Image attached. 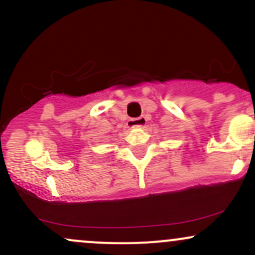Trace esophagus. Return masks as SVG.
<instances>
[{
    "label": "esophagus",
    "mask_w": 255,
    "mask_h": 255,
    "mask_svg": "<svg viewBox=\"0 0 255 255\" xmlns=\"http://www.w3.org/2000/svg\"><path fill=\"white\" fill-rule=\"evenodd\" d=\"M145 124H147V119H145V117H139V118L130 119L128 123V128H143Z\"/></svg>",
    "instance_id": "1"
}]
</instances>
